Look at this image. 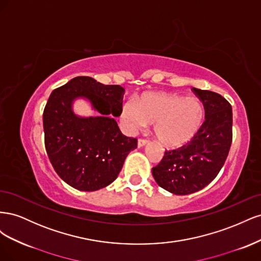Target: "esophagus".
Listing matches in <instances>:
<instances>
[{"instance_id":"esophagus-1","label":"esophagus","mask_w":261,"mask_h":261,"mask_svg":"<svg viewBox=\"0 0 261 261\" xmlns=\"http://www.w3.org/2000/svg\"><path fill=\"white\" fill-rule=\"evenodd\" d=\"M148 144V140L147 139H143V138H140V139H138V147L140 148V147H144V146H146Z\"/></svg>"}]
</instances>
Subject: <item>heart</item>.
Listing matches in <instances>:
<instances>
[{
	"mask_svg": "<svg viewBox=\"0 0 261 261\" xmlns=\"http://www.w3.org/2000/svg\"><path fill=\"white\" fill-rule=\"evenodd\" d=\"M121 116L132 130L154 124L158 140L168 148H178L199 133L204 121V109L198 99L149 92L138 99L136 106L132 102L125 103Z\"/></svg>",
	"mask_w": 261,
	"mask_h": 261,
	"instance_id": "b5f03b06",
	"label": "heart"
}]
</instances>
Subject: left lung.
<instances>
[{
  "label": "left lung",
  "mask_w": 261,
  "mask_h": 261,
  "mask_svg": "<svg viewBox=\"0 0 261 261\" xmlns=\"http://www.w3.org/2000/svg\"><path fill=\"white\" fill-rule=\"evenodd\" d=\"M204 108L199 133L174 150H165L161 162L152 168L160 187L175 195L200 191L216 178L232 144V107L221 94L193 88Z\"/></svg>",
  "instance_id": "8db88e82"
}]
</instances>
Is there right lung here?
Returning a JSON list of instances; mask_svg holds the SVG:
<instances>
[{"instance_id":"1","label":"right lung","mask_w":261,"mask_h":261,"mask_svg":"<svg viewBox=\"0 0 261 261\" xmlns=\"http://www.w3.org/2000/svg\"><path fill=\"white\" fill-rule=\"evenodd\" d=\"M124 88L88 76L73 78L54 89L43 111L44 145L58 175L78 191L94 192L112 183L137 139L126 137L113 116H120ZM87 98L99 117L82 118L72 102Z\"/></svg>"}]
</instances>
